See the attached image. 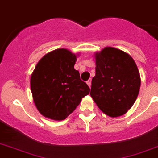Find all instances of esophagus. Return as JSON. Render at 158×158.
Masks as SVG:
<instances>
[{
  "label": "esophagus",
  "mask_w": 158,
  "mask_h": 158,
  "mask_svg": "<svg viewBox=\"0 0 158 158\" xmlns=\"http://www.w3.org/2000/svg\"><path fill=\"white\" fill-rule=\"evenodd\" d=\"M87 84H88V85H89V86H91V82H92V80H91V79H89V80L88 81H87Z\"/></svg>",
  "instance_id": "obj_1"
}]
</instances>
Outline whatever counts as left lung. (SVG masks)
Returning <instances> with one entry per match:
<instances>
[{"label":"left lung","instance_id":"1","mask_svg":"<svg viewBox=\"0 0 158 158\" xmlns=\"http://www.w3.org/2000/svg\"><path fill=\"white\" fill-rule=\"evenodd\" d=\"M96 65L90 96L105 114L122 116L134 105L140 90L135 62L127 53L106 47L96 54Z\"/></svg>","mask_w":158,"mask_h":158}]
</instances>
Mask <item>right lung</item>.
I'll return each instance as SVG.
<instances>
[{"instance_id": "1", "label": "right lung", "mask_w": 158, "mask_h": 158, "mask_svg": "<svg viewBox=\"0 0 158 158\" xmlns=\"http://www.w3.org/2000/svg\"><path fill=\"white\" fill-rule=\"evenodd\" d=\"M76 56L65 48L45 55L31 77V90L37 109L44 116L62 120L73 113L90 89L74 69Z\"/></svg>"}]
</instances>
